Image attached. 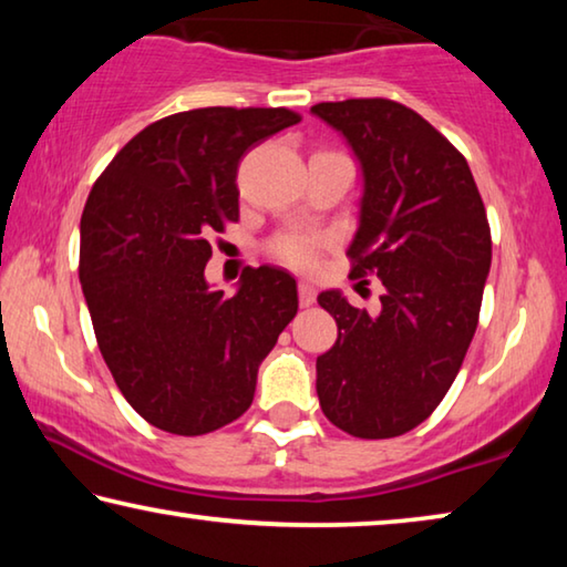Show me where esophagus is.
<instances>
[{"instance_id": "34e87169", "label": "esophagus", "mask_w": 567, "mask_h": 567, "mask_svg": "<svg viewBox=\"0 0 567 567\" xmlns=\"http://www.w3.org/2000/svg\"><path fill=\"white\" fill-rule=\"evenodd\" d=\"M297 295H300V305L302 307H310L315 302V297H318V290H315L312 282L300 280V285H297Z\"/></svg>"}]
</instances>
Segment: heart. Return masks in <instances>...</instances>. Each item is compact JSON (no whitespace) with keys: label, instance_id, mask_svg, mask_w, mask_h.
I'll return each mask as SVG.
<instances>
[{"label":"heart","instance_id":"b5f03b06","mask_svg":"<svg viewBox=\"0 0 567 567\" xmlns=\"http://www.w3.org/2000/svg\"><path fill=\"white\" fill-rule=\"evenodd\" d=\"M272 252L292 267H312L318 262V239L307 235H285L272 245Z\"/></svg>","mask_w":567,"mask_h":567}]
</instances>
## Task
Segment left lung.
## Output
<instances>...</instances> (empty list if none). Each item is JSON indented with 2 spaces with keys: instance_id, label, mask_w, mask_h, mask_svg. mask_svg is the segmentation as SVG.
<instances>
[{
  "instance_id": "8db88e82",
  "label": "left lung",
  "mask_w": 567,
  "mask_h": 567,
  "mask_svg": "<svg viewBox=\"0 0 567 567\" xmlns=\"http://www.w3.org/2000/svg\"><path fill=\"white\" fill-rule=\"evenodd\" d=\"M362 169L352 277L385 295L368 315L340 290L318 295L338 340L318 358V398L332 425L364 440L417 427L453 385L477 328L491 272V227L465 157L433 124L392 100L320 102Z\"/></svg>"
}]
</instances>
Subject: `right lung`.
<instances>
[{
  "label": "right lung",
  "mask_w": 567,
  "mask_h": 567,
  "mask_svg": "<svg viewBox=\"0 0 567 567\" xmlns=\"http://www.w3.org/2000/svg\"><path fill=\"white\" fill-rule=\"evenodd\" d=\"M300 122L285 107H205L152 122L94 182L80 282L124 400L172 435H205L252 405L257 370L297 312L280 267H247L227 297L205 280L209 233L239 217L237 165Z\"/></svg>",
  "instance_id": "1"
}]
</instances>
